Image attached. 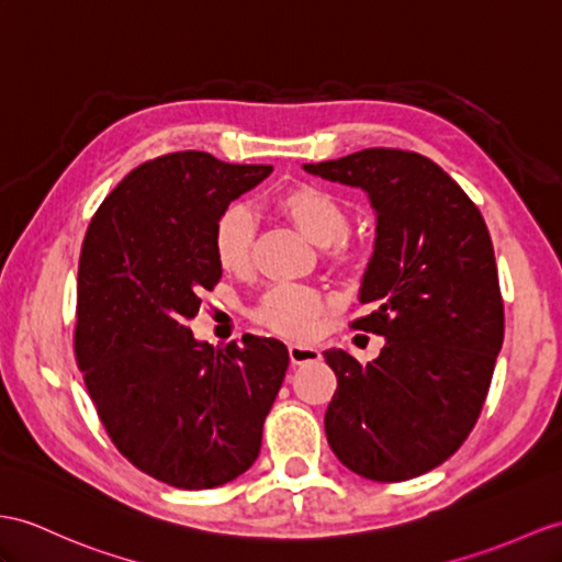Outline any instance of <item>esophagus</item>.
<instances>
[{
    "label": "esophagus",
    "mask_w": 562,
    "mask_h": 562,
    "mask_svg": "<svg viewBox=\"0 0 562 562\" xmlns=\"http://www.w3.org/2000/svg\"><path fill=\"white\" fill-rule=\"evenodd\" d=\"M289 358L293 364H305V362H319L322 360V350L312 348V346H300L291 344L289 346Z\"/></svg>",
    "instance_id": "esophagus-1"
}]
</instances>
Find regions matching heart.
I'll return each mask as SVG.
<instances>
[{
  "label": "heart",
  "mask_w": 562,
  "mask_h": 562,
  "mask_svg": "<svg viewBox=\"0 0 562 562\" xmlns=\"http://www.w3.org/2000/svg\"><path fill=\"white\" fill-rule=\"evenodd\" d=\"M281 212L310 243L328 248L336 259L355 255L352 243L344 240L350 214L346 202L331 190L317 186H297L279 200ZM255 238V216L243 202H234L218 214L214 226V255L226 271H240L250 262ZM324 310V297L297 283H277L259 300L255 317L271 331L291 338H305L317 326Z\"/></svg>",
  "instance_id": "1"
}]
</instances>
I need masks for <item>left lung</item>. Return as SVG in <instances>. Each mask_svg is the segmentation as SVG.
<instances>
[{
    "label": "left lung",
    "mask_w": 562,
    "mask_h": 562,
    "mask_svg": "<svg viewBox=\"0 0 562 562\" xmlns=\"http://www.w3.org/2000/svg\"><path fill=\"white\" fill-rule=\"evenodd\" d=\"M358 188L376 216L358 319L384 336L379 358L324 352L338 376L326 407L328 446L372 482H405L439 468L482 413L503 346V300L488 228L472 200L431 159L372 147L303 164Z\"/></svg>",
    "instance_id": "left-lung-1"
}]
</instances>
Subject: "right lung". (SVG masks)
<instances>
[{
  "mask_svg": "<svg viewBox=\"0 0 562 562\" xmlns=\"http://www.w3.org/2000/svg\"><path fill=\"white\" fill-rule=\"evenodd\" d=\"M273 171L176 153L131 171L92 216L78 262L76 355L116 448L176 488L236 479L259 456L289 350L198 340L200 293L222 279L216 218Z\"/></svg>",
  "mask_w": 562,
  "mask_h": 562,
  "instance_id": "1",
  "label": "right lung"
}]
</instances>
